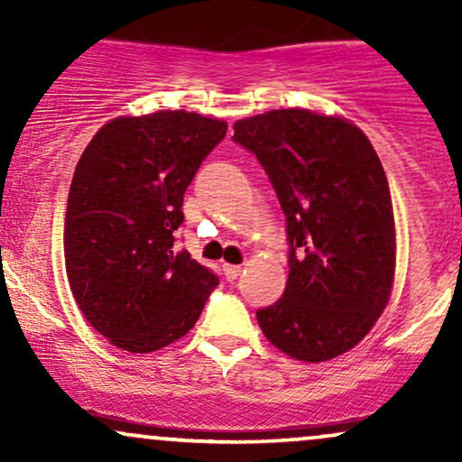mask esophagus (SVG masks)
Wrapping results in <instances>:
<instances>
[{"label": "esophagus", "instance_id": "obj_1", "mask_svg": "<svg viewBox=\"0 0 462 462\" xmlns=\"http://www.w3.org/2000/svg\"><path fill=\"white\" fill-rule=\"evenodd\" d=\"M224 275L227 282H235L238 275H241V264H224Z\"/></svg>", "mask_w": 462, "mask_h": 462}]
</instances>
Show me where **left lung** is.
Instances as JSON below:
<instances>
[{
	"mask_svg": "<svg viewBox=\"0 0 462 462\" xmlns=\"http://www.w3.org/2000/svg\"><path fill=\"white\" fill-rule=\"evenodd\" d=\"M286 217L289 280L256 310L269 343L306 363L346 354L383 315L395 273V221L383 162L363 130L304 108L235 124Z\"/></svg>",
	"mask_w": 462,
	"mask_h": 462,
	"instance_id": "8db88e82",
	"label": "left lung"
}]
</instances>
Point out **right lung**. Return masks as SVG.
I'll list each match as a JSON object with an SVG mask.
<instances>
[{
	"instance_id": "add662e5",
	"label": "right lung",
	"mask_w": 462,
	"mask_h": 462,
	"mask_svg": "<svg viewBox=\"0 0 462 462\" xmlns=\"http://www.w3.org/2000/svg\"><path fill=\"white\" fill-rule=\"evenodd\" d=\"M226 121L161 110L108 121L73 173L65 217L69 286L116 347L156 352L184 337L219 284L178 252L184 190L224 141Z\"/></svg>"
}]
</instances>
